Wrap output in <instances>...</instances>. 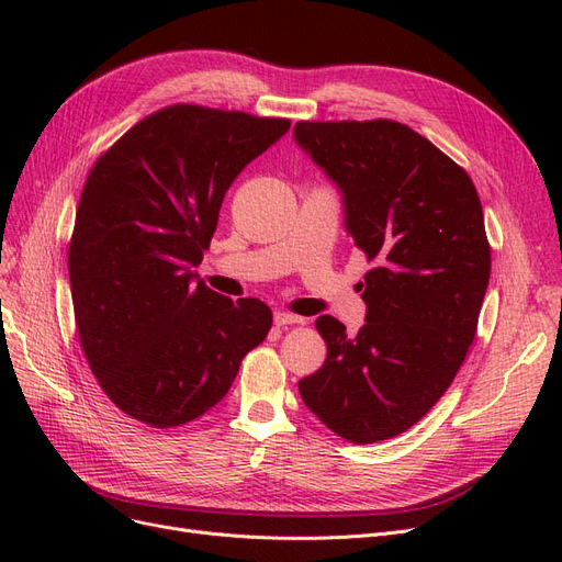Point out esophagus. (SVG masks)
Returning <instances> with one entry per match:
<instances>
[{"label":"esophagus","instance_id":"esophagus-1","mask_svg":"<svg viewBox=\"0 0 562 562\" xmlns=\"http://www.w3.org/2000/svg\"><path fill=\"white\" fill-rule=\"evenodd\" d=\"M274 323L279 328H285V326H295V323H304V318L291 312H274Z\"/></svg>","mask_w":562,"mask_h":562}]
</instances>
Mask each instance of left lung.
<instances>
[{"label":"left lung","mask_w":562,"mask_h":562,"mask_svg":"<svg viewBox=\"0 0 562 562\" xmlns=\"http://www.w3.org/2000/svg\"><path fill=\"white\" fill-rule=\"evenodd\" d=\"M295 140L339 184L372 265L366 326L316 321L328 356L300 396L349 443H378L415 427L467 359L490 281L483 206L462 166L394 119L297 122Z\"/></svg>","instance_id":"obj_1"}]
</instances>
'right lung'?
I'll list each match as a JSON object with an SVG mask.
<instances>
[{
    "label": "right lung",
    "mask_w": 562,
    "mask_h": 562,
    "mask_svg": "<svg viewBox=\"0 0 562 562\" xmlns=\"http://www.w3.org/2000/svg\"><path fill=\"white\" fill-rule=\"evenodd\" d=\"M291 119L178 103L98 157L67 250L75 323L105 396L151 429H176L225 398L271 328L258 297L194 281L225 192Z\"/></svg>",
    "instance_id": "add662e5"
}]
</instances>
